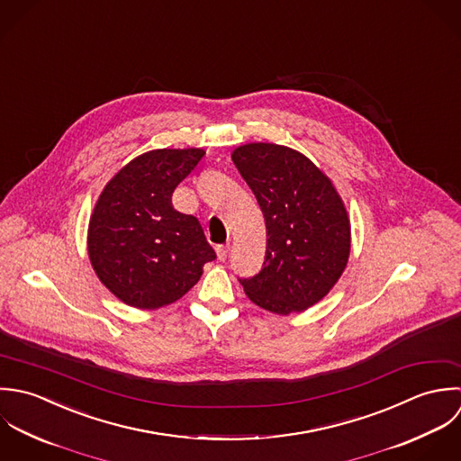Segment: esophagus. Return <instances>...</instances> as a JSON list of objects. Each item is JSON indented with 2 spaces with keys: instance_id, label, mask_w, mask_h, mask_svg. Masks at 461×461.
Wrapping results in <instances>:
<instances>
[{
  "instance_id": "1",
  "label": "esophagus",
  "mask_w": 461,
  "mask_h": 461,
  "mask_svg": "<svg viewBox=\"0 0 461 461\" xmlns=\"http://www.w3.org/2000/svg\"><path fill=\"white\" fill-rule=\"evenodd\" d=\"M215 251H217V258H219L221 262H224V260L228 258V253H230V244H219V246L215 248Z\"/></svg>"
}]
</instances>
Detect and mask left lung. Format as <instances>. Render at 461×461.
<instances>
[{
	"label": "left lung",
	"mask_w": 461,
	"mask_h": 461,
	"mask_svg": "<svg viewBox=\"0 0 461 461\" xmlns=\"http://www.w3.org/2000/svg\"><path fill=\"white\" fill-rule=\"evenodd\" d=\"M266 219L258 275L239 277L248 297L277 315L321 301L344 273L351 249L348 212L331 182L301 153L246 144L231 155Z\"/></svg>",
	"instance_id": "1"
}]
</instances>
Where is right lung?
<instances>
[{"label":"right lung","instance_id":"obj_1","mask_svg":"<svg viewBox=\"0 0 461 461\" xmlns=\"http://www.w3.org/2000/svg\"><path fill=\"white\" fill-rule=\"evenodd\" d=\"M203 149H157L124 166L104 186L89 224V257L101 283L135 308L178 301L217 258L194 215L173 206V192Z\"/></svg>","mask_w":461,"mask_h":461}]
</instances>
